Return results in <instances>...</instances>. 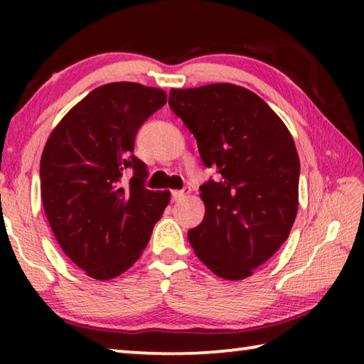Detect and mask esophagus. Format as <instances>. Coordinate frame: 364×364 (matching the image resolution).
<instances>
[{"label": "esophagus", "mask_w": 364, "mask_h": 364, "mask_svg": "<svg viewBox=\"0 0 364 364\" xmlns=\"http://www.w3.org/2000/svg\"><path fill=\"white\" fill-rule=\"evenodd\" d=\"M189 188H183V189H176V191H171V199H173L175 202L184 199L189 194Z\"/></svg>", "instance_id": "34e87169"}]
</instances>
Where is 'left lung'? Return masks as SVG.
Masks as SVG:
<instances>
[{"instance_id": "left-lung-1", "label": "left lung", "mask_w": 364, "mask_h": 364, "mask_svg": "<svg viewBox=\"0 0 364 364\" xmlns=\"http://www.w3.org/2000/svg\"><path fill=\"white\" fill-rule=\"evenodd\" d=\"M168 106L194 134L205 167L204 220L188 231L202 263L220 278H249L289 237L299 208L300 162L274 110L231 83L170 90Z\"/></svg>"}]
</instances>
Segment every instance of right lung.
<instances>
[{
	"label": "right lung",
	"instance_id": "add662e5",
	"mask_svg": "<svg viewBox=\"0 0 364 364\" xmlns=\"http://www.w3.org/2000/svg\"><path fill=\"white\" fill-rule=\"evenodd\" d=\"M167 102L160 88L107 83L58 123L40 162L41 200L60 249L90 278H117L138 260L170 191H149L134 154L141 125ZM134 170L131 183L122 171Z\"/></svg>",
	"mask_w": 364,
	"mask_h": 364
}]
</instances>
